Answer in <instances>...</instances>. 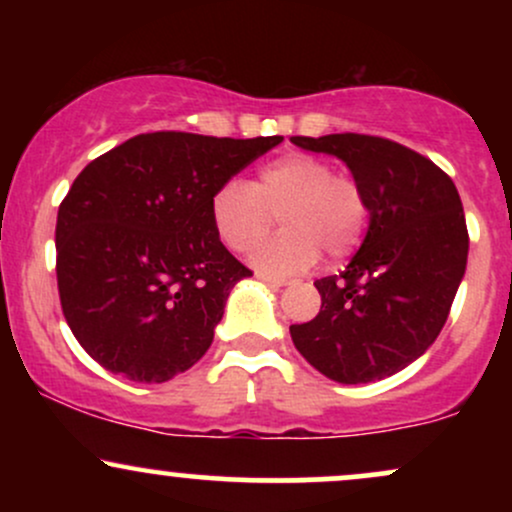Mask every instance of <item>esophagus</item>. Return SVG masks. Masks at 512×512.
Returning <instances> with one entry per match:
<instances>
[{
    "instance_id": "1",
    "label": "esophagus",
    "mask_w": 512,
    "mask_h": 512,
    "mask_svg": "<svg viewBox=\"0 0 512 512\" xmlns=\"http://www.w3.org/2000/svg\"><path fill=\"white\" fill-rule=\"evenodd\" d=\"M260 279L267 281V284H272V286H289V284H293L291 279H281V276H272V274H260Z\"/></svg>"
}]
</instances>
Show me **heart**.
Segmentation results:
<instances>
[{
    "label": "heart",
    "instance_id": "obj_1",
    "mask_svg": "<svg viewBox=\"0 0 512 512\" xmlns=\"http://www.w3.org/2000/svg\"><path fill=\"white\" fill-rule=\"evenodd\" d=\"M216 236L233 252H250L272 231L274 216L284 223L252 262L267 274H298L317 262L354 255L368 231L370 202L354 175L334 173L327 158L291 151L257 170L255 182L231 178L209 202Z\"/></svg>",
    "mask_w": 512,
    "mask_h": 512
}]
</instances>
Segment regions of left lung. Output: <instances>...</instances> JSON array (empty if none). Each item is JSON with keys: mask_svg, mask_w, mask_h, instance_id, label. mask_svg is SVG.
<instances>
[{"mask_svg": "<svg viewBox=\"0 0 512 512\" xmlns=\"http://www.w3.org/2000/svg\"><path fill=\"white\" fill-rule=\"evenodd\" d=\"M349 166L370 226L344 272L317 279L320 313L291 325L305 361L337 383L383 380L436 342L467 267L469 233L455 182L431 158L370 134L291 137Z\"/></svg>", "mask_w": 512, "mask_h": 512, "instance_id": "1", "label": "left lung"}]
</instances>
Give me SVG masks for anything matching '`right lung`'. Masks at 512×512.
Wrapping results in <instances>:
<instances>
[{
	"label": "right lung",
	"mask_w": 512,
	"mask_h": 512,
	"mask_svg": "<svg viewBox=\"0 0 512 512\" xmlns=\"http://www.w3.org/2000/svg\"><path fill=\"white\" fill-rule=\"evenodd\" d=\"M281 139L137 134L76 175L57 211V289L93 361L166 383L207 354L228 293L252 274L216 236L209 202Z\"/></svg>",
	"instance_id": "obj_1"
}]
</instances>
